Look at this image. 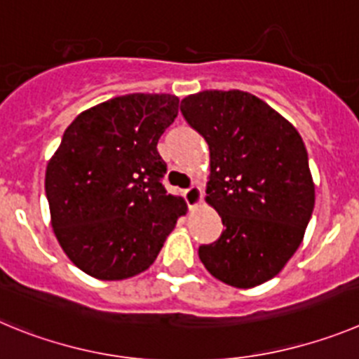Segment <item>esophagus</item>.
Returning a JSON list of instances; mask_svg holds the SVG:
<instances>
[{"label":"esophagus","mask_w":359,"mask_h":359,"mask_svg":"<svg viewBox=\"0 0 359 359\" xmlns=\"http://www.w3.org/2000/svg\"><path fill=\"white\" fill-rule=\"evenodd\" d=\"M202 187L196 186V184H193L189 189H186L184 191V196H186V202L187 205H189V209H196L200 208V203H202Z\"/></svg>","instance_id":"obj_1"}]
</instances>
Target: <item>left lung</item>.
<instances>
[{
    "mask_svg": "<svg viewBox=\"0 0 359 359\" xmlns=\"http://www.w3.org/2000/svg\"><path fill=\"white\" fill-rule=\"evenodd\" d=\"M180 111L208 141L205 202L225 227L198 248L200 261L229 286H259L292 259L315 208L304 141L268 103L238 89L189 95Z\"/></svg>",
    "mask_w": 359,
    "mask_h": 359,
    "instance_id": "1",
    "label": "left lung"
}]
</instances>
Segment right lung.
<instances>
[{
    "label": "right lung",
    "instance_id": "obj_1",
    "mask_svg": "<svg viewBox=\"0 0 359 359\" xmlns=\"http://www.w3.org/2000/svg\"><path fill=\"white\" fill-rule=\"evenodd\" d=\"M177 112L175 95L116 96L80 112L48 161L55 238L87 276L123 280L148 270L187 212L161 182L157 151Z\"/></svg>",
    "mask_w": 359,
    "mask_h": 359
}]
</instances>
